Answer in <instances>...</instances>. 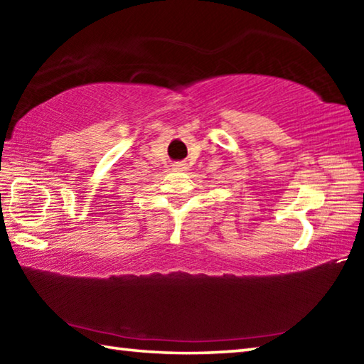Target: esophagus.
<instances>
[{"label":"esophagus","mask_w":364,"mask_h":364,"mask_svg":"<svg viewBox=\"0 0 364 364\" xmlns=\"http://www.w3.org/2000/svg\"><path fill=\"white\" fill-rule=\"evenodd\" d=\"M173 170L175 171H186L188 170V164L186 162H176L173 165Z\"/></svg>","instance_id":"34e87169"}]
</instances>
